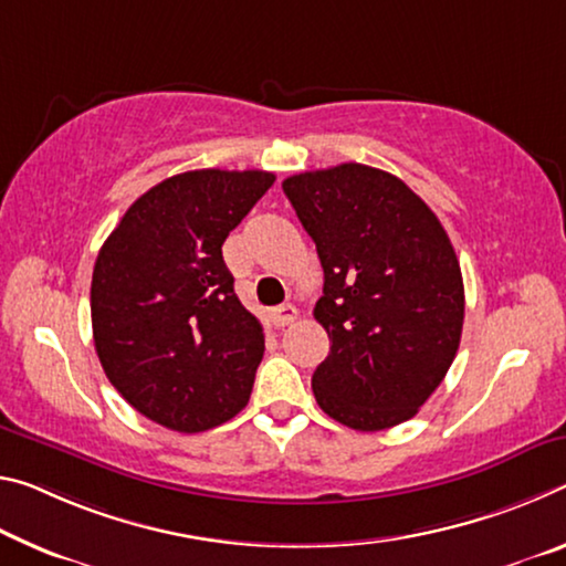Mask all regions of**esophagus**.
I'll return each mask as SVG.
<instances>
[{"label": "esophagus", "instance_id": "obj_1", "mask_svg": "<svg viewBox=\"0 0 566 566\" xmlns=\"http://www.w3.org/2000/svg\"><path fill=\"white\" fill-rule=\"evenodd\" d=\"M297 319V307L294 304H280V307L272 310V322L276 327H284V325H292V322Z\"/></svg>", "mask_w": 566, "mask_h": 566}]
</instances>
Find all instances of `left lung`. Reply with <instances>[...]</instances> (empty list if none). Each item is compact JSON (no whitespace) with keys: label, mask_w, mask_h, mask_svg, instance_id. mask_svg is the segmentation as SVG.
Returning a JSON list of instances; mask_svg holds the SVG:
<instances>
[{"label":"left lung","mask_w":566,"mask_h":566,"mask_svg":"<svg viewBox=\"0 0 566 566\" xmlns=\"http://www.w3.org/2000/svg\"><path fill=\"white\" fill-rule=\"evenodd\" d=\"M282 188L325 269L315 319L329 355L312 375L317 406L363 433L406 423L459 353L465 302L451 239L388 170L339 164Z\"/></svg>","instance_id":"1"}]
</instances>
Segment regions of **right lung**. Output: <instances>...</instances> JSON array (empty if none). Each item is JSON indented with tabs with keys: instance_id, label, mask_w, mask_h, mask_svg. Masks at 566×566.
Listing matches in <instances>:
<instances>
[{
	"instance_id": "add662e5",
	"label": "right lung",
	"mask_w": 566,
	"mask_h": 566,
	"mask_svg": "<svg viewBox=\"0 0 566 566\" xmlns=\"http://www.w3.org/2000/svg\"><path fill=\"white\" fill-rule=\"evenodd\" d=\"M272 184L266 170L170 176L123 213L95 259L97 357L158 426L201 433L249 402L264 329L239 302L221 247Z\"/></svg>"
}]
</instances>
